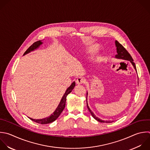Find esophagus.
<instances>
[{
  "label": "esophagus",
  "instance_id": "obj_1",
  "mask_svg": "<svg viewBox=\"0 0 150 150\" xmlns=\"http://www.w3.org/2000/svg\"><path fill=\"white\" fill-rule=\"evenodd\" d=\"M76 82L77 84H81L84 82V79L82 77H79L77 79Z\"/></svg>",
  "mask_w": 150,
  "mask_h": 150
}]
</instances>
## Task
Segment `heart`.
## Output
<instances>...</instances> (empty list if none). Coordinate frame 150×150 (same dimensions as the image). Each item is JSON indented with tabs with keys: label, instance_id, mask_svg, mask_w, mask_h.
I'll use <instances>...</instances> for the list:
<instances>
[{
	"label": "heart",
	"instance_id": "b5f03b06",
	"mask_svg": "<svg viewBox=\"0 0 150 150\" xmlns=\"http://www.w3.org/2000/svg\"><path fill=\"white\" fill-rule=\"evenodd\" d=\"M97 50V46H93L90 47H89L87 50V53L90 54H93L96 50Z\"/></svg>",
	"mask_w": 150,
	"mask_h": 150
}]
</instances>
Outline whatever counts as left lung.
<instances>
[{
  "instance_id": "8db88e82",
  "label": "left lung",
  "mask_w": 150,
  "mask_h": 150,
  "mask_svg": "<svg viewBox=\"0 0 150 150\" xmlns=\"http://www.w3.org/2000/svg\"><path fill=\"white\" fill-rule=\"evenodd\" d=\"M115 46L117 47V54L115 56V58L117 59H122V60H127V61H129L131 62V63L132 64V65L133 66L134 69L135 70V71H137V69H136V67H135V63L133 62V59L132 58V57L131 56V55L129 54V53L127 51V50L120 43H118L117 40L115 41ZM87 96H88V93L87 92V97H86V101H87V106L88 108V110H89V111L90 112L91 115L93 116V117L97 121L100 122H107V123H110V122H112L114 121H104V120H102L100 118H98L97 117H96L94 112L90 110V108H89L88 105V103H87Z\"/></svg>"
}]
</instances>
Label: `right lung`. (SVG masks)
<instances>
[{"label": "right lung", "mask_w": 150, "mask_h": 150, "mask_svg": "<svg viewBox=\"0 0 150 150\" xmlns=\"http://www.w3.org/2000/svg\"><path fill=\"white\" fill-rule=\"evenodd\" d=\"M43 44V42H42V40H39V41H38L36 42H35L32 45H31L29 48L25 52L23 56L26 55V54L32 52V51H34L35 50H36L37 49H38L40 45H42ZM76 86V83L75 81H73L71 84L70 85V87H69L65 93L64 94L63 96L62 97V99H61V101L59 103V104L58 105L57 107L56 108V109L55 110V111L53 112V114H52L49 117H46V118H42V119H33V118H30L29 117L31 120L37 122V123H39V124H49V123H51L53 121H54L59 117V115H60V114L62 112V111H63L64 107H65V105H66V97L67 96V95L70 93L72 90H73V88H74Z\"/></svg>", "instance_id": "obj_1"}]
</instances>
